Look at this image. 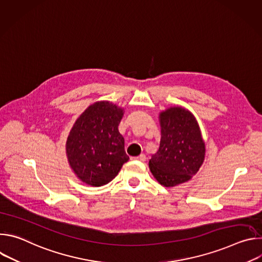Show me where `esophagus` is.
<instances>
[{
  "label": "esophagus",
  "instance_id": "34e87169",
  "mask_svg": "<svg viewBox=\"0 0 262 262\" xmlns=\"http://www.w3.org/2000/svg\"><path fill=\"white\" fill-rule=\"evenodd\" d=\"M132 160H134V161H140V162H145V161H146V157H145V155H140L139 157L132 158Z\"/></svg>",
  "mask_w": 262,
  "mask_h": 262
}]
</instances>
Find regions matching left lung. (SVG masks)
Wrapping results in <instances>:
<instances>
[{"label":"left lung","mask_w":262,"mask_h":262,"mask_svg":"<svg viewBox=\"0 0 262 262\" xmlns=\"http://www.w3.org/2000/svg\"><path fill=\"white\" fill-rule=\"evenodd\" d=\"M160 148L149 161L154 177L166 188L189 181L205 158L199 124L189 110L170 106L160 113Z\"/></svg>","instance_id":"8db88e82"}]
</instances>
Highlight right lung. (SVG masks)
I'll return each mask as SVG.
<instances>
[{
	"mask_svg": "<svg viewBox=\"0 0 262 262\" xmlns=\"http://www.w3.org/2000/svg\"><path fill=\"white\" fill-rule=\"evenodd\" d=\"M123 114L122 107L102 100L89 105L74 122L66 141V156L82 182L104 185L129 160L118 130Z\"/></svg>",
	"mask_w": 262,
	"mask_h": 262,
	"instance_id": "add662e5",
	"label": "right lung"
}]
</instances>
